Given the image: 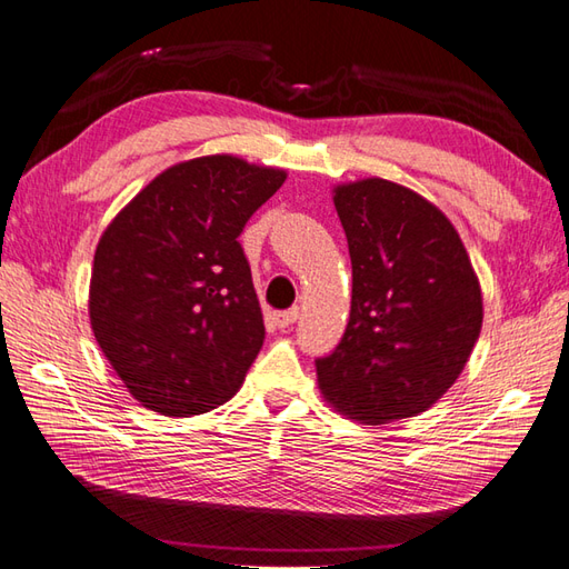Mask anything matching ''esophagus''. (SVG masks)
<instances>
[{"label":"esophagus","mask_w":569,"mask_h":569,"mask_svg":"<svg viewBox=\"0 0 569 569\" xmlns=\"http://www.w3.org/2000/svg\"><path fill=\"white\" fill-rule=\"evenodd\" d=\"M298 316H300V310L298 308H288V310H281V312H276V325L278 328H291V325L298 320Z\"/></svg>","instance_id":"esophagus-1"}]
</instances>
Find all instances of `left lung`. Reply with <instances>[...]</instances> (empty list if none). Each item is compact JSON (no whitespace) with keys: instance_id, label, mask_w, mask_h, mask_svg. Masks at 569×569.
Masks as SVG:
<instances>
[{"instance_id":"8db88e82","label":"left lung","mask_w":569,"mask_h":569,"mask_svg":"<svg viewBox=\"0 0 569 569\" xmlns=\"http://www.w3.org/2000/svg\"><path fill=\"white\" fill-rule=\"evenodd\" d=\"M352 259V310L320 357L325 401L367 422L418 416L462 373L481 332V288L452 222L383 178L335 188Z\"/></svg>"}]
</instances>
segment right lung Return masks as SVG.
I'll list each match as a JSON object with an SVG mask.
<instances>
[{
    "instance_id": "obj_1",
    "label": "right lung",
    "mask_w": 569,
    "mask_h": 569,
    "mask_svg": "<svg viewBox=\"0 0 569 569\" xmlns=\"http://www.w3.org/2000/svg\"><path fill=\"white\" fill-rule=\"evenodd\" d=\"M283 180L281 168L202 156L166 168L104 229L90 325L141 406L188 418L239 391L263 345L239 234Z\"/></svg>"
}]
</instances>
